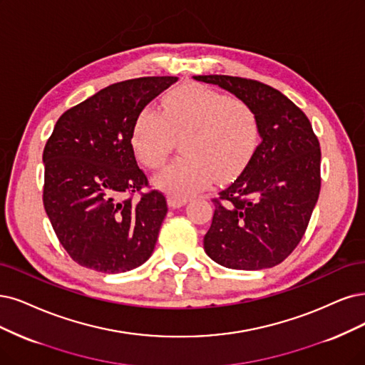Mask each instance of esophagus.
Listing matches in <instances>:
<instances>
[{"instance_id":"34e87169","label":"esophagus","mask_w":365,"mask_h":365,"mask_svg":"<svg viewBox=\"0 0 365 365\" xmlns=\"http://www.w3.org/2000/svg\"><path fill=\"white\" fill-rule=\"evenodd\" d=\"M186 198H179V197H173V195H170L168 197V206L171 207V209H179V207H182V206H185L186 205Z\"/></svg>"}]
</instances>
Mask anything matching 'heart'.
<instances>
[{
	"instance_id": "heart-1",
	"label": "heart",
	"mask_w": 365,
	"mask_h": 365,
	"mask_svg": "<svg viewBox=\"0 0 365 365\" xmlns=\"http://www.w3.org/2000/svg\"><path fill=\"white\" fill-rule=\"evenodd\" d=\"M182 141L183 158L162 171L155 183L170 195L187 198L217 179L239 175L257 148L259 123L252 108L207 86L187 83L162 99V114L144 108L132 129V147L143 165L164 167Z\"/></svg>"
}]
</instances>
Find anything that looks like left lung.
Here are the masks:
<instances>
[{
  "mask_svg": "<svg viewBox=\"0 0 365 365\" xmlns=\"http://www.w3.org/2000/svg\"><path fill=\"white\" fill-rule=\"evenodd\" d=\"M247 102L260 144L239 178L213 198L205 251L221 266L259 271L298 247L320 192V145L308 117L281 91L254 79L203 75Z\"/></svg>",
  "mask_w": 365,
  "mask_h": 365,
  "instance_id": "obj_1",
  "label": "left lung"
}]
</instances>
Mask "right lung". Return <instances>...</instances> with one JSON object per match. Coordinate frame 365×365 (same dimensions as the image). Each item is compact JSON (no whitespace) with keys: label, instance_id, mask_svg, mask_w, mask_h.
Segmentation results:
<instances>
[{"label":"right lung","instance_id":"right-lung-1","mask_svg":"<svg viewBox=\"0 0 365 365\" xmlns=\"http://www.w3.org/2000/svg\"><path fill=\"white\" fill-rule=\"evenodd\" d=\"M175 76L121 81L67 110L43 150V206L60 244L81 266L126 272L150 257L168 212L132 147L138 114Z\"/></svg>","mask_w":365,"mask_h":365}]
</instances>
